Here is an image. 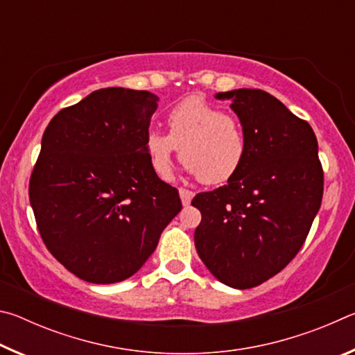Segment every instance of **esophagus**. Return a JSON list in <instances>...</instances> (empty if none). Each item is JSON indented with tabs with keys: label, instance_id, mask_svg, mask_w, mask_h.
Instances as JSON below:
<instances>
[{
	"label": "esophagus",
	"instance_id": "esophagus-1",
	"mask_svg": "<svg viewBox=\"0 0 355 355\" xmlns=\"http://www.w3.org/2000/svg\"><path fill=\"white\" fill-rule=\"evenodd\" d=\"M178 192H180V199H182V203L184 207H188L192 200V197H194V192L186 189V188H180Z\"/></svg>",
	"mask_w": 355,
	"mask_h": 355
}]
</instances>
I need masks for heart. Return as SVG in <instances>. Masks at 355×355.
<instances>
[{"instance_id": "b5f03b06", "label": "heart", "mask_w": 355, "mask_h": 355, "mask_svg": "<svg viewBox=\"0 0 355 355\" xmlns=\"http://www.w3.org/2000/svg\"><path fill=\"white\" fill-rule=\"evenodd\" d=\"M167 135L150 131L146 152L153 171L167 178L180 150L192 175L207 184H222L241 169L248 156V137L243 123L222 107L191 97L167 114Z\"/></svg>"}]
</instances>
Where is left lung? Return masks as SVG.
<instances>
[{
	"label": "left lung",
	"instance_id": "1",
	"mask_svg": "<svg viewBox=\"0 0 355 355\" xmlns=\"http://www.w3.org/2000/svg\"><path fill=\"white\" fill-rule=\"evenodd\" d=\"M216 98L233 101L248 156L227 184L192 199L202 213L194 243L216 279L245 290L279 274L302 248L321 207L324 173L309 122L271 94L238 89Z\"/></svg>",
	"mask_w": 355,
	"mask_h": 355
}]
</instances>
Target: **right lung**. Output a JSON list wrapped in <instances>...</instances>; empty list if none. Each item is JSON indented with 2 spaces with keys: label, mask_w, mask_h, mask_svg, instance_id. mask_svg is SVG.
Segmentation results:
<instances>
[{
  "label": "right lung",
  "mask_w": 355,
  "mask_h": 355,
  "mask_svg": "<svg viewBox=\"0 0 355 355\" xmlns=\"http://www.w3.org/2000/svg\"><path fill=\"white\" fill-rule=\"evenodd\" d=\"M158 97L106 87L59 111L42 137L29 202L46 249L91 284L139 271L182 209L146 152Z\"/></svg>",
  "instance_id": "1"
}]
</instances>
